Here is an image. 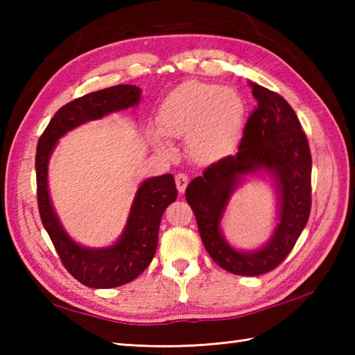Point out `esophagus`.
I'll use <instances>...</instances> for the list:
<instances>
[{
  "label": "esophagus",
  "mask_w": 355,
  "mask_h": 355,
  "mask_svg": "<svg viewBox=\"0 0 355 355\" xmlns=\"http://www.w3.org/2000/svg\"><path fill=\"white\" fill-rule=\"evenodd\" d=\"M189 183V177L186 175V173H177L175 175V184H177V189L180 193H183L186 191V186Z\"/></svg>",
  "instance_id": "esophagus-1"
}]
</instances>
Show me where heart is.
Returning a JSON list of instances; mask_svg holds the SVG:
<instances>
[{
	"label": "heart",
	"instance_id": "1",
	"mask_svg": "<svg viewBox=\"0 0 355 355\" xmlns=\"http://www.w3.org/2000/svg\"><path fill=\"white\" fill-rule=\"evenodd\" d=\"M245 101L236 89L191 80L160 105L157 128L166 139H186L187 155L197 164H214L235 153L245 125ZM154 145L166 143L153 134Z\"/></svg>",
	"mask_w": 355,
	"mask_h": 355
}]
</instances>
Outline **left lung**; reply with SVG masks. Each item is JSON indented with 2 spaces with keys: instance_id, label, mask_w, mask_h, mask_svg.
I'll return each instance as SVG.
<instances>
[{
  "instance_id": "8db88e82",
  "label": "left lung",
  "mask_w": 355,
  "mask_h": 355,
  "mask_svg": "<svg viewBox=\"0 0 355 355\" xmlns=\"http://www.w3.org/2000/svg\"><path fill=\"white\" fill-rule=\"evenodd\" d=\"M258 105L248 116L238 153L210 164L186 189L202 244L218 266L239 276L275 270L310 218L311 153L296 112L282 96L250 82ZM267 170L278 184L279 223L259 251L238 252L223 239L219 223L227 202L247 173Z\"/></svg>"
}]
</instances>
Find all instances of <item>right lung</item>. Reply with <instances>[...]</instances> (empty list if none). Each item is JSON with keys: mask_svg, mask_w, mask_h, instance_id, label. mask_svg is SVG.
I'll list each match as a JSON object with an SVG mask.
<instances>
[{"mask_svg": "<svg viewBox=\"0 0 355 355\" xmlns=\"http://www.w3.org/2000/svg\"><path fill=\"white\" fill-rule=\"evenodd\" d=\"M140 94L141 89L135 85H116L74 99L53 116L37 141L35 166L42 225L67 271L92 288L125 285L146 270L157 250L162 215L177 200L175 180L171 173L145 180L135 193L126 227L117 243L107 248H85L67 235L53 210L47 186L49 160L65 132L89 120L135 107Z\"/></svg>", "mask_w": 355, "mask_h": 355, "instance_id": "obj_1", "label": "right lung"}]
</instances>
